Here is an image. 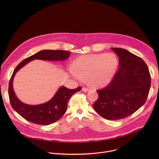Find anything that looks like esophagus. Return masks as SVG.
Instances as JSON below:
<instances>
[{"label": "esophagus", "mask_w": 159, "mask_h": 159, "mask_svg": "<svg viewBox=\"0 0 159 159\" xmlns=\"http://www.w3.org/2000/svg\"><path fill=\"white\" fill-rule=\"evenodd\" d=\"M82 91H84V92H88L90 90V89L87 88V87H82Z\"/></svg>", "instance_id": "1"}]
</instances>
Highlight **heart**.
I'll return each instance as SVG.
<instances>
[{"label":"heart","mask_w":159,"mask_h":159,"mask_svg":"<svg viewBox=\"0 0 159 159\" xmlns=\"http://www.w3.org/2000/svg\"><path fill=\"white\" fill-rule=\"evenodd\" d=\"M118 65V58L112 53L83 55L74 61L70 74L78 80L87 77L90 85L101 87L110 82Z\"/></svg>","instance_id":"obj_1"}]
</instances>
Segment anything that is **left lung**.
Here are the masks:
<instances>
[{"label":"left lung","instance_id":"8db88e82","mask_svg":"<svg viewBox=\"0 0 159 159\" xmlns=\"http://www.w3.org/2000/svg\"><path fill=\"white\" fill-rule=\"evenodd\" d=\"M119 57V68L110 83L98 90L99 97L94 108L102 118L109 120L125 118L146 102L151 77L146 63L126 50L112 48Z\"/></svg>","mask_w":159,"mask_h":159}]
</instances>
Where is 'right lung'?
<instances>
[{"label": "right lung", "mask_w": 159, "mask_h": 159, "mask_svg": "<svg viewBox=\"0 0 159 159\" xmlns=\"http://www.w3.org/2000/svg\"><path fill=\"white\" fill-rule=\"evenodd\" d=\"M70 54L69 52L65 50H42L22 60L16 67L9 84V101L12 108L26 120L41 125H48L56 122L65 114L70 98L75 93L80 91L82 88L78 87L74 89H70L61 87L48 102L36 106L28 105L20 101L14 94L12 81L16 73L33 60H64L70 56Z\"/></svg>", "instance_id": "obj_1"}]
</instances>
